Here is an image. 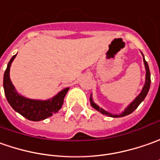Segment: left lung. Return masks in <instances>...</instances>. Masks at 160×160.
Instances as JSON below:
<instances>
[{"instance_id":"obj_1","label":"left lung","mask_w":160,"mask_h":160,"mask_svg":"<svg viewBox=\"0 0 160 160\" xmlns=\"http://www.w3.org/2000/svg\"><path fill=\"white\" fill-rule=\"evenodd\" d=\"M143 57V63H144V65H145V70H146V75H145V83H144V86L142 88V90L140 94L136 97L135 100L133 102L130 103L128 107L125 109V111L122 113L120 114H112V113H110L104 111L103 109L100 108L97 104H96L95 102H93V99L92 97H90V103L92 105V107L94 109H96L97 111L100 112L103 114V115H106V116H109V117H112V118H120V117H124V116H127L130 113H132L134 111H135L136 108L139 106L141 102H142L144 100V98L147 96L148 92H149V89H150V86H151V72H150V69H149V65H148V63L145 61L144 59V56L142 55Z\"/></svg>"}]
</instances>
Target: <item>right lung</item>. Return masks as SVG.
I'll use <instances>...</instances> for the list:
<instances>
[{
    "mask_svg": "<svg viewBox=\"0 0 160 160\" xmlns=\"http://www.w3.org/2000/svg\"><path fill=\"white\" fill-rule=\"evenodd\" d=\"M17 55L13 56L8 62L7 69L4 72L3 77V88L6 98L10 106L14 109L17 112L24 116L25 118L32 121H40L52 116L53 113L58 112L61 109L63 103V98L66 93L69 90V88H66L61 90L58 95L48 100H33L24 97L19 95L15 87L12 84L9 78V69L11 63Z\"/></svg>",
    "mask_w": 160,
    "mask_h": 160,
    "instance_id": "right-lung-1",
    "label": "right lung"
}]
</instances>
